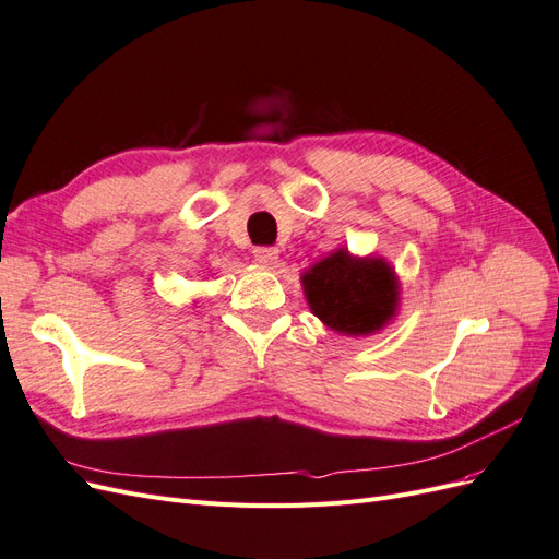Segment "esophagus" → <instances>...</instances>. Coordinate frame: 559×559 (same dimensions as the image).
Here are the masks:
<instances>
[{"mask_svg":"<svg viewBox=\"0 0 559 559\" xmlns=\"http://www.w3.org/2000/svg\"><path fill=\"white\" fill-rule=\"evenodd\" d=\"M253 259L263 265H275L280 259V249L275 247H257L253 249Z\"/></svg>","mask_w":559,"mask_h":559,"instance_id":"esophagus-1","label":"esophagus"}]
</instances>
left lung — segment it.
Instances as JSON below:
<instances>
[{
	"mask_svg": "<svg viewBox=\"0 0 559 559\" xmlns=\"http://www.w3.org/2000/svg\"><path fill=\"white\" fill-rule=\"evenodd\" d=\"M314 317L337 333L370 335L396 317L399 277L384 259L352 257L341 247L300 277Z\"/></svg>",
	"mask_w": 559,
	"mask_h": 559,
	"instance_id": "1",
	"label": "left lung"
}]
</instances>
